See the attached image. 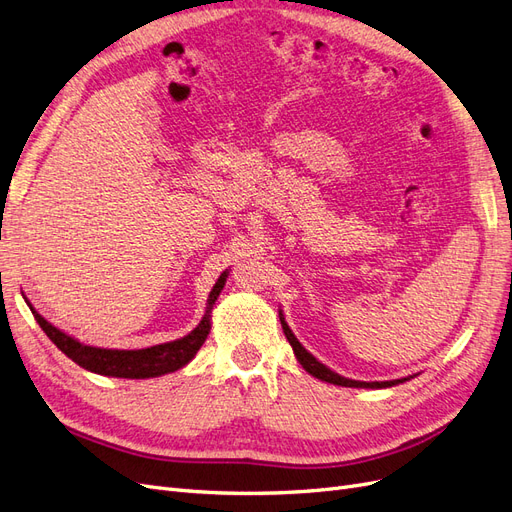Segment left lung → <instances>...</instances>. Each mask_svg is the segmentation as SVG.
I'll use <instances>...</instances> for the list:
<instances>
[{"label":"left lung","mask_w":512,"mask_h":512,"mask_svg":"<svg viewBox=\"0 0 512 512\" xmlns=\"http://www.w3.org/2000/svg\"><path fill=\"white\" fill-rule=\"evenodd\" d=\"M280 320H282V329H284V335L290 342L292 350H294V356H297V361L303 365V369L307 371V374H312L314 378L322 380V382H331V384H337V386H354V389H386V386H395L399 382H406L408 378H401V380H389V382H361V380H350V378H344L335 374V371H331L327 365H322L320 361H316L312 354H309L301 344L299 339L292 335V331L288 329L286 320L282 318V312H280Z\"/></svg>","instance_id":"1"}]
</instances>
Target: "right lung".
Masks as SVG:
<instances>
[{
  "label": "right lung",
  "instance_id": "add662e5",
  "mask_svg": "<svg viewBox=\"0 0 512 512\" xmlns=\"http://www.w3.org/2000/svg\"><path fill=\"white\" fill-rule=\"evenodd\" d=\"M226 282V271L220 275V280L215 282L213 290L209 292V307L205 318L200 320L198 327L188 333L185 337L177 339V342H168V344H158L151 348L143 350H108V348H94V346H85L81 342H76L74 337L66 335L64 331H59L53 327L51 322H46L36 309H32L34 318L38 320L40 329L49 335L51 342L64 352L68 359H72L76 365H81L87 371H94V374L102 376H113V378H156L170 374V371H177L185 363H190L194 359V354L200 350V346L205 344V339L211 329V309L215 299L220 297V292Z\"/></svg>",
  "mask_w": 512,
  "mask_h": 512
}]
</instances>
